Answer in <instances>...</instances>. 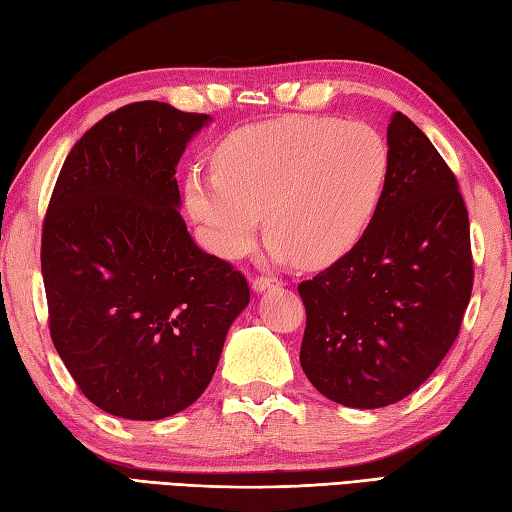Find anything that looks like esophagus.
I'll use <instances>...</instances> for the list:
<instances>
[{
    "mask_svg": "<svg viewBox=\"0 0 512 512\" xmlns=\"http://www.w3.org/2000/svg\"><path fill=\"white\" fill-rule=\"evenodd\" d=\"M275 288H282V282L273 277H255L253 279V290L255 293H266V290H275Z\"/></svg>",
    "mask_w": 512,
    "mask_h": 512,
    "instance_id": "34e87169",
    "label": "esophagus"
}]
</instances>
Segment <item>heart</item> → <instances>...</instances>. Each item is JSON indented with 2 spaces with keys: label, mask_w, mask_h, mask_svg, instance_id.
Segmentation results:
<instances>
[{
  "label": "heart",
  "mask_w": 512,
  "mask_h": 512,
  "mask_svg": "<svg viewBox=\"0 0 512 512\" xmlns=\"http://www.w3.org/2000/svg\"><path fill=\"white\" fill-rule=\"evenodd\" d=\"M388 146L364 122L282 117L235 130L213 173L190 170L184 199L215 253L237 259L268 230L275 262L326 266L364 235L388 175Z\"/></svg>",
  "instance_id": "1"
}]
</instances>
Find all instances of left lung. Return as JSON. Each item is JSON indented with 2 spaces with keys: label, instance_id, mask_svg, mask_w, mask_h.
Returning a JSON list of instances; mask_svg holds the SVG:
<instances>
[{
  "label": "left lung",
  "instance_id": "left-lung-1",
  "mask_svg": "<svg viewBox=\"0 0 512 512\" xmlns=\"http://www.w3.org/2000/svg\"><path fill=\"white\" fill-rule=\"evenodd\" d=\"M388 175L359 242L299 284V364L319 393L382 408L433 375L473 290L466 204L453 170L402 113L390 115Z\"/></svg>",
  "mask_w": 512,
  "mask_h": 512
}]
</instances>
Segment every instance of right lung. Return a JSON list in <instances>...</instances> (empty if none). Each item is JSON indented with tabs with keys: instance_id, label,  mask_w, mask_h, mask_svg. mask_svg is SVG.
<instances>
[{
	"instance_id": "add662e5",
	"label": "right lung",
	"mask_w": 512,
	"mask_h": 512,
	"mask_svg": "<svg viewBox=\"0 0 512 512\" xmlns=\"http://www.w3.org/2000/svg\"><path fill=\"white\" fill-rule=\"evenodd\" d=\"M210 115L128 104L70 150L42 230L50 337L106 413L155 422L197 402L246 277L204 253L179 215V157Z\"/></svg>"
}]
</instances>
